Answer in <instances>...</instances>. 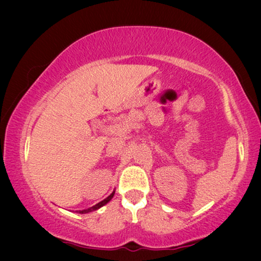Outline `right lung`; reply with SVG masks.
<instances>
[{
  "label": "right lung",
  "instance_id": "1",
  "mask_svg": "<svg viewBox=\"0 0 261 261\" xmlns=\"http://www.w3.org/2000/svg\"><path fill=\"white\" fill-rule=\"evenodd\" d=\"M114 195H115V191H113L112 194H110L108 197H107L106 199H103V201H101L99 203H97V204H95L94 206H91V208H88V209H84V210H77V213H80V214H88V213H91V212H94V210H97V209H99L101 208V206H103V205H106L107 203H108L110 199H112L113 197H114Z\"/></svg>",
  "mask_w": 261,
  "mask_h": 261
}]
</instances>
